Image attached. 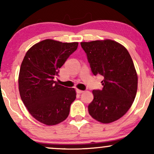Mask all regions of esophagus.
<instances>
[{
  "instance_id": "obj_1",
  "label": "esophagus",
  "mask_w": 154,
  "mask_h": 154,
  "mask_svg": "<svg viewBox=\"0 0 154 154\" xmlns=\"http://www.w3.org/2000/svg\"><path fill=\"white\" fill-rule=\"evenodd\" d=\"M76 91H77V93H79V94H81V93H82L83 92H84L83 91H81V90H79V89H77Z\"/></svg>"
}]
</instances>
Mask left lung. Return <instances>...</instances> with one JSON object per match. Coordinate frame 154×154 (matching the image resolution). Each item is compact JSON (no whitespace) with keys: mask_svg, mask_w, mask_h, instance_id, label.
I'll return each mask as SVG.
<instances>
[{"mask_svg":"<svg viewBox=\"0 0 154 154\" xmlns=\"http://www.w3.org/2000/svg\"><path fill=\"white\" fill-rule=\"evenodd\" d=\"M93 75L103 76L102 90L93 91L88 112L99 122L109 124L125 115L133 103L137 75L128 51L114 40L82 42Z\"/></svg>","mask_w":154,"mask_h":154,"instance_id":"8db88e82","label":"left lung"}]
</instances>
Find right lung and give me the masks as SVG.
<instances>
[{"label":"right lung","instance_id":"add662e5","mask_svg":"<svg viewBox=\"0 0 154 154\" xmlns=\"http://www.w3.org/2000/svg\"><path fill=\"white\" fill-rule=\"evenodd\" d=\"M77 46V42L46 39L32 45L24 56L18 79L19 94L29 114L44 125H58L68 117L75 89L54 79Z\"/></svg>","mask_w":154,"mask_h":154}]
</instances>
